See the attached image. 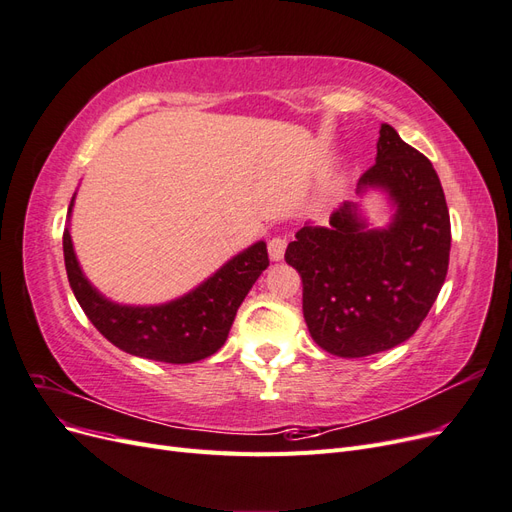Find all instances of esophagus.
Here are the masks:
<instances>
[{"label":"esophagus","mask_w":512,"mask_h":512,"mask_svg":"<svg viewBox=\"0 0 512 512\" xmlns=\"http://www.w3.org/2000/svg\"><path fill=\"white\" fill-rule=\"evenodd\" d=\"M286 245H288V241H286V239H282V237H273V239L269 241V258H271L273 262L282 260V258H284V252H286Z\"/></svg>","instance_id":"esophagus-1"}]
</instances>
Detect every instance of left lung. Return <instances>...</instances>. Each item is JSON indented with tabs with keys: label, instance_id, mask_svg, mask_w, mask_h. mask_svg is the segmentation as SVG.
Here are the masks:
<instances>
[{
	"label": "left lung",
	"instance_id": "1",
	"mask_svg": "<svg viewBox=\"0 0 512 512\" xmlns=\"http://www.w3.org/2000/svg\"><path fill=\"white\" fill-rule=\"evenodd\" d=\"M376 149L356 194H382L391 220L374 226L363 200L344 203L329 228L303 226L284 256L303 280L309 335L344 359L412 337L438 299L451 252V218L431 162L389 123L380 126Z\"/></svg>",
	"mask_w": 512,
	"mask_h": 512
}]
</instances>
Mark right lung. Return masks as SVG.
Returning <instances> with one entry per match:
<instances>
[{
    "label": "right lung",
    "mask_w": 512,
    "mask_h": 512,
    "mask_svg": "<svg viewBox=\"0 0 512 512\" xmlns=\"http://www.w3.org/2000/svg\"><path fill=\"white\" fill-rule=\"evenodd\" d=\"M76 192L68 207L64 228V260L76 301L91 324L119 350L162 363H194L218 352L260 273L269 267L267 243L256 241L235 254L190 292L158 305L117 303L87 280L76 258L70 218Z\"/></svg>",
    "instance_id": "add662e5"
}]
</instances>
